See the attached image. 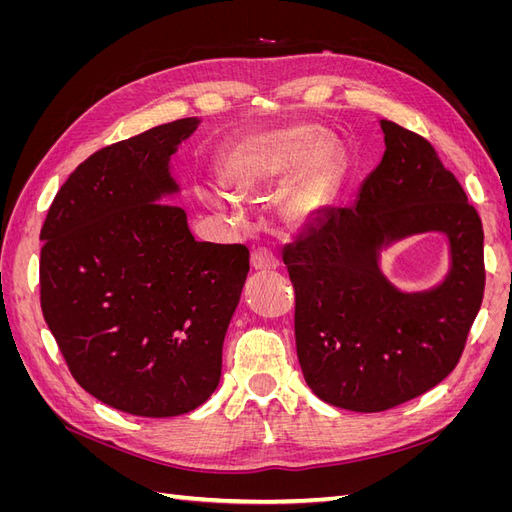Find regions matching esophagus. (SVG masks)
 <instances>
[{
	"label": "esophagus",
	"mask_w": 512,
	"mask_h": 512,
	"mask_svg": "<svg viewBox=\"0 0 512 512\" xmlns=\"http://www.w3.org/2000/svg\"><path fill=\"white\" fill-rule=\"evenodd\" d=\"M252 267L256 271H273L280 267V260L267 247H258V250L252 252Z\"/></svg>",
	"instance_id": "obj_1"
}]
</instances>
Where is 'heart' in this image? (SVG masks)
<instances>
[{
	"label": "heart",
	"instance_id": "obj_1",
	"mask_svg": "<svg viewBox=\"0 0 512 512\" xmlns=\"http://www.w3.org/2000/svg\"><path fill=\"white\" fill-rule=\"evenodd\" d=\"M342 173V149L331 136H320L309 123L256 132L241 141L226 160L222 175L239 198L280 192V215L290 228L314 224L329 207ZM205 203L224 215H235L232 200L203 192Z\"/></svg>",
	"mask_w": 512,
	"mask_h": 512
}]
</instances>
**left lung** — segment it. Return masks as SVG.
Masks as SVG:
<instances>
[{"instance_id": "obj_1", "label": "left lung", "mask_w": 512, "mask_h": 512, "mask_svg": "<svg viewBox=\"0 0 512 512\" xmlns=\"http://www.w3.org/2000/svg\"><path fill=\"white\" fill-rule=\"evenodd\" d=\"M384 156L354 207L324 209L284 247L294 337L309 389L331 406L382 412L440 384L483 303V224L429 141L380 119ZM423 231L449 239L452 267L429 291L401 293L379 252Z\"/></svg>"}]
</instances>
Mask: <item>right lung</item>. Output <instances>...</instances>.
<instances>
[{"instance_id": "obj_1", "label": "right lung", "mask_w": 512, "mask_h": 512, "mask_svg": "<svg viewBox=\"0 0 512 512\" xmlns=\"http://www.w3.org/2000/svg\"><path fill=\"white\" fill-rule=\"evenodd\" d=\"M200 119L108 145L61 185L40 232V305L70 374L136 416L192 412L218 389L250 271L245 245L196 241L170 156Z\"/></svg>"}]
</instances>
